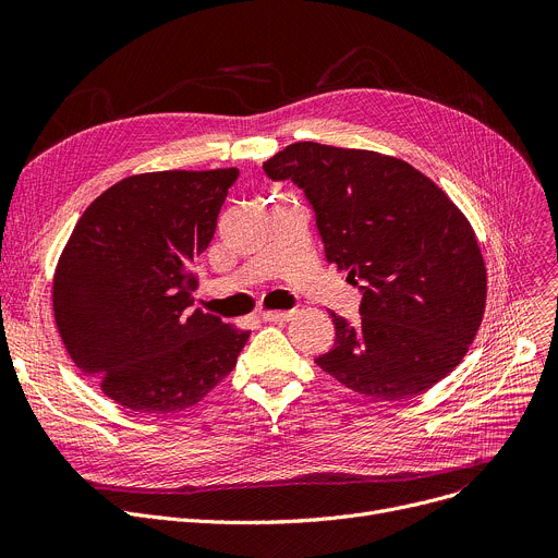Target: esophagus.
I'll return each mask as SVG.
<instances>
[{
    "label": "esophagus",
    "instance_id": "obj_1",
    "mask_svg": "<svg viewBox=\"0 0 558 558\" xmlns=\"http://www.w3.org/2000/svg\"><path fill=\"white\" fill-rule=\"evenodd\" d=\"M294 312H278V310H264L259 312L262 320H269V324H280V320H289Z\"/></svg>",
    "mask_w": 558,
    "mask_h": 558
}]
</instances>
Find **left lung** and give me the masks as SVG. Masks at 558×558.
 Returning <instances> with one entry per match:
<instances>
[{"mask_svg": "<svg viewBox=\"0 0 558 558\" xmlns=\"http://www.w3.org/2000/svg\"><path fill=\"white\" fill-rule=\"evenodd\" d=\"M262 167L305 190L328 262L362 280V320L330 312L335 345L316 366L383 400L441 383L486 307L482 248L450 196L400 158L318 142L289 144Z\"/></svg>", "mask_w": 558, "mask_h": 558, "instance_id": "left-lung-1", "label": "left lung"}]
</instances>
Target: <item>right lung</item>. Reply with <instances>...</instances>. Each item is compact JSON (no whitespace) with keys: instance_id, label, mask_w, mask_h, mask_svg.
<instances>
[{"instance_id":"right-lung-1","label":"right lung","mask_w":558,"mask_h":558,"mask_svg":"<svg viewBox=\"0 0 558 558\" xmlns=\"http://www.w3.org/2000/svg\"><path fill=\"white\" fill-rule=\"evenodd\" d=\"M240 169L135 173L99 194L53 274L56 328L117 404L175 414L238 364L248 330L192 310L194 259L213 242Z\"/></svg>"}]
</instances>
